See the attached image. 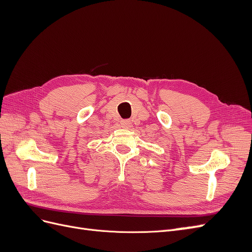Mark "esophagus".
Segmentation results:
<instances>
[{
	"mask_svg": "<svg viewBox=\"0 0 252 252\" xmlns=\"http://www.w3.org/2000/svg\"><path fill=\"white\" fill-rule=\"evenodd\" d=\"M130 125H131V121H129V120H122L121 121V126L122 127L128 128V127H130Z\"/></svg>",
	"mask_w": 252,
	"mask_h": 252,
	"instance_id": "1",
	"label": "esophagus"
}]
</instances>
